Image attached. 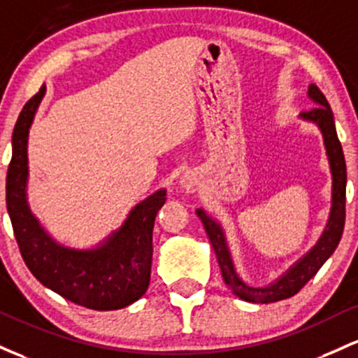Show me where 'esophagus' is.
<instances>
[{"label":"esophagus","instance_id":"esophagus-1","mask_svg":"<svg viewBox=\"0 0 358 358\" xmlns=\"http://www.w3.org/2000/svg\"><path fill=\"white\" fill-rule=\"evenodd\" d=\"M179 186L182 187V189L186 191V192L198 191L199 186H201L199 176L196 174V172H192V171L184 172V174L180 176V179H179Z\"/></svg>","mask_w":358,"mask_h":358}]
</instances>
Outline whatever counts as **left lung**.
<instances>
[{"label":"left lung","mask_w":358,"mask_h":358,"mask_svg":"<svg viewBox=\"0 0 358 358\" xmlns=\"http://www.w3.org/2000/svg\"><path fill=\"white\" fill-rule=\"evenodd\" d=\"M308 98L315 106L309 111L301 113L299 118L303 122L313 123L321 131L331 174V208L330 215H328V222L324 224L318 242L313 245L303 257H299L286 272H282L275 280H272L271 284H267V286H252V284L245 282L240 277L238 271H236L223 224L215 216H211L210 213L204 211L203 208L196 210L199 220L203 222L204 230H206L208 238H210L213 250L216 254V260H218L224 284L231 289L236 298L247 301V303L268 304L280 299H287L294 296L296 292H299L304 287V284L311 277H315L321 266L330 259L335 248L338 247L341 233H343L345 187H347V167H345L343 150H341V143L338 135H336L331 108L323 92L315 84H309Z\"/></svg>","instance_id":"8db88e82"}]
</instances>
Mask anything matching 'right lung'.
<instances>
[{"instance_id":"1","label":"right lung","mask_w":358,"mask_h":358,"mask_svg":"<svg viewBox=\"0 0 358 358\" xmlns=\"http://www.w3.org/2000/svg\"><path fill=\"white\" fill-rule=\"evenodd\" d=\"M45 84L23 106L13 136L6 176V208L27 267L40 282L71 303L113 311L134 304L147 292L152 268V231L166 203V189L136 203L122 227L91 248L59 243L28 204V135L45 96Z\"/></svg>"}]
</instances>
